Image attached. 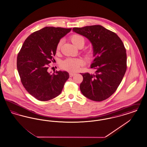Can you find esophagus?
Instances as JSON below:
<instances>
[{
    "instance_id": "obj_1",
    "label": "esophagus",
    "mask_w": 147,
    "mask_h": 147,
    "mask_svg": "<svg viewBox=\"0 0 147 147\" xmlns=\"http://www.w3.org/2000/svg\"><path fill=\"white\" fill-rule=\"evenodd\" d=\"M76 74L75 73H69V76L70 77H73L74 76H75Z\"/></svg>"
}]
</instances>
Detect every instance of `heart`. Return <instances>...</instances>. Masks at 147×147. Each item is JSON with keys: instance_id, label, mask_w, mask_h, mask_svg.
Returning a JSON list of instances; mask_svg holds the SVG:
<instances>
[{"instance_id": "obj_1", "label": "heart", "mask_w": 147, "mask_h": 147, "mask_svg": "<svg viewBox=\"0 0 147 147\" xmlns=\"http://www.w3.org/2000/svg\"><path fill=\"white\" fill-rule=\"evenodd\" d=\"M70 41L78 48L80 47H83L84 46V37L78 34L72 35L70 37ZM62 42L61 41L58 42L57 46V51H58L61 47ZM93 55V52L91 51H88L85 53V56L88 58H91ZM82 65V61L79 59H74V58H68L65 59L61 63V67L65 70L69 71L71 72H74L78 70Z\"/></svg>"}]
</instances>
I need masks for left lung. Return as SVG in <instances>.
Wrapping results in <instances>:
<instances>
[{
    "label": "left lung",
    "instance_id": "left-lung-1",
    "mask_svg": "<svg viewBox=\"0 0 147 147\" xmlns=\"http://www.w3.org/2000/svg\"><path fill=\"white\" fill-rule=\"evenodd\" d=\"M73 32L91 42L95 59L90 68L94 73H80L83 80L80 89L84 96L101 101L111 96L122 82L127 69L124 45L115 33L101 25L74 28Z\"/></svg>",
    "mask_w": 147,
    "mask_h": 147
}]
</instances>
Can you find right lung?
Masks as SVG:
<instances>
[{"instance_id":"right-lung-1","label":"right lung","mask_w":147,"mask_h":147,"mask_svg":"<svg viewBox=\"0 0 147 147\" xmlns=\"http://www.w3.org/2000/svg\"><path fill=\"white\" fill-rule=\"evenodd\" d=\"M71 28L45 27L33 32L24 42L17 57L21 83L28 93L40 101L58 96L69 75L66 71H48L57 44Z\"/></svg>"}]
</instances>
